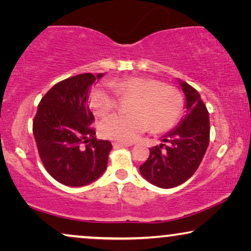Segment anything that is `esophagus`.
<instances>
[{
  "mask_svg": "<svg viewBox=\"0 0 251 251\" xmlns=\"http://www.w3.org/2000/svg\"><path fill=\"white\" fill-rule=\"evenodd\" d=\"M113 146H114V147H129V146H132V144L122 143V142H114V143H113Z\"/></svg>",
  "mask_w": 251,
  "mask_h": 251,
  "instance_id": "1",
  "label": "esophagus"
}]
</instances>
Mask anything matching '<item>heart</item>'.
Wrapping results in <instances>:
<instances>
[{
  "label": "heart",
  "instance_id": "b5f03b06",
  "mask_svg": "<svg viewBox=\"0 0 251 251\" xmlns=\"http://www.w3.org/2000/svg\"><path fill=\"white\" fill-rule=\"evenodd\" d=\"M109 85H97L90 92L89 101L96 114L106 115L114 111L119 102L117 94L133 99L129 105L131 114H113L102 120L100 132L106 138L131 143L150 128L153 132H164L179 121L184 100L173 85L139 76L113 80Z\"/></svg>",
  "mask_w": 251,
  "mask_h": 251
}]
</instances>
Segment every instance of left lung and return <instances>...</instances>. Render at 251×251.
I'll use <instances>...</instances> for the list:
<instances>
[{"label": "left lung", "instance_id": "8db88e82", "mask_svg": "<svg viewBox=\"0 0 251 251\" xmlns=\"http://www.w3.org/2000/svg\"><path fill=\"white\" fill-rule=\"evenodd\" d=\"M186 97V114L177 126L164 136L160 146L150 149V156L139 167L142 176L161 188L183 184L200 166L210 138L209 113L200 94L179 80Z\"/></svg>", "mask_w": 251, "mask_h": 251}]
</instances>
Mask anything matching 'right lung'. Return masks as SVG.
Returning a JSON list of instances; mask_svg holds the SVG:
<instances>
[{
  "label": "right lung",
  "mask_w": 251,
  "mask_h": 251,
  "mask_svg": "<svg viewBox=\"0 0 251 251\" xmlns=\"http://www.w3.org/2000/svg\"><path fill=\"white\" fill-rule=\"evenodd\" d=\"M104 74H78L58 82L41 99L33 133L41 161L59 183L80 187L98 179L107 167L112 144L96 138L88 94Z\"/></svg>",
  "instance_id": "right-lung-1"
}]
</instances>
